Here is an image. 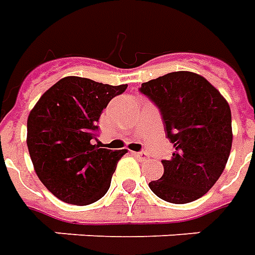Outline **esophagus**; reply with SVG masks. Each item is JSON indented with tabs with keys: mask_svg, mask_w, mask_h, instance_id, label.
I'll list each match as a JSON object with an SVG mask.
<instances>
[{
	"mask_svg": "<svg viewBox=\"0 0 255 255\" xmlns=\"http://www.w3.org/2000/svg\"><path fill=\"white\" fill-rule=\"evenodd\" d=\"M133 155H135L136 158H139L140 161H144L146 158H147V154H146L144 151H138V153H133Z\"/></svg>",
	"mask_w": 255,
	"mask_h": 255,
	"instance_id": "obj_1",
	"label": "esophagus"
}]
</instances>
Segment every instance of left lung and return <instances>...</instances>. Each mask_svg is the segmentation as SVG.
I'll return each mask as SVG.
<instances>
[{
  "instance_id": "1",
  "label": "left lung",
  "mask_w": 255,
  "mask_h": 255,
  "mask_svg": "<svg viewBox=\"0 0 255 255\" xmlns=\"http://www.w3.org/2000/svg\"><path fill=\"white\" fill-rule=\"evenodd\" d=\"M139 91L160 109L173 143L164 175L149 187L166 202L188 203L205 195L224 171L232 146L228 102L214 86L188 71L142 83Z\"/></svg>"
}]
</instances>
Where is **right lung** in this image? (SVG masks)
I'll use <instances>...</instances> for the list:
<instances>
[{
    "instance_id": "right-lung-1",
    "label": "right lung",
    "mask_w": 255,
    "mask_h": 255,
    "mask_svg": "<svg viewBox=\"0 0 255 255\" xmlns=\"http://www.w3.org/2000/svg\"><path fill=\"white\" fill-rule=\"evenodd\" d=\"M127 84L111 86L67 76L53 84L28 115L27 146L34 169L54 197L90 205L105 195L119 160L127 150L102 149L98 120L109 101Z\"/></svg>"
}]
</instances>
